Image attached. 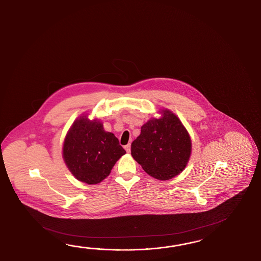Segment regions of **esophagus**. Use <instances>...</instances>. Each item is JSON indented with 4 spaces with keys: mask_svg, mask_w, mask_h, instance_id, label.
Segmentation results:
<instances>
[{
    "mask_svg": "<svg viewBox=\"0 0 261 261\" xmlns=\"http://www.w3.org/2000/svg\"><path fill=\"white\" fill-rule=\"evenodd\" d=\"M125 150L127 151V153L130 152V144H129V143L127 144V145H125Z\"/></svg>",
    "mask_w": 261,
    "mask_h": 261,
    "instance_id": "esophagus-1",
    "label": "esophagus"
}]
</instances>
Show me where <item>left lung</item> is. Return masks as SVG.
<instances>
[{
    "mask_svg": "<svg viewBox=\"0 0 261 261\" xmlns=\"http://www.w3.org/2000/svg\"><path fill=\"white\" fill-rule=\"evenodd\" d=\"M161 118L143 124L141 134L132 143V155L154 179L167 180L186 168L192 152L189 133L179 118L169 109Z\"/></svg>",
    "mask_w": 261,
    "mask_h": 261,
    "instance_id": "8db88e82",
    "label": "left lung"
}]
</instances>
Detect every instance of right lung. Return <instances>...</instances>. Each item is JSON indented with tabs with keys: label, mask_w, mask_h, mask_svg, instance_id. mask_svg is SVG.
Segmentation results:
<instances>
[{
	"label": "right lung",
	"mask_w": 261,
	"mask_h": 261,
	"mask_svg": "<svg viewBox=\"0 0 261 261\" xmlns=\"http://www.w3.org/2000/svg\"><path fill=\"white\" fill-rule=\"evenodd\" d=\"M126 153L118 139L106 132L99 119L82 115L68 129L63 144V159L73 176L82 182L97 184L111 172Z\"/></svg>",
	"instance_id": "1"
}]
</instances>
